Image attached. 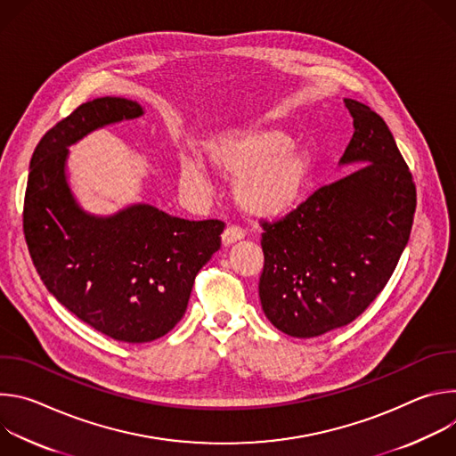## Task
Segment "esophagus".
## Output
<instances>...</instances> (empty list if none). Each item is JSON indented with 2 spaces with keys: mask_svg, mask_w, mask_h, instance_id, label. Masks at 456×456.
<instances>
[{
  "mask_svg": "<svg viewBox=\"0 0 456 456\" xmlns=\"http://www.w3.org/2000/svg\"><path fill=\"white\" fill-rule=\"evenodd\" d=\"M243 236H245V234H243L241 229L231 225V227H227V229L224 231V234H222V243H224L225 247H229V245H232V243L243 240Z\"/></svg>",
  "mask_w": 456,
  "mask_h": 456,
  "instance_id": "34e87169",
  "label": "esophagus"
}]
</instances>
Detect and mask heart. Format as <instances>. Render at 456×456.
Wrapping results in <instances>:
<instances>
[{"label": "heart", "instance_id": "b5f03b06", "mask_svg": "<svg viewBox=\"0 0 456 456\" xmlns=\"http://www.w3.org/2000/svg\"><path fill=\"white\" fill-rule=\"evenodd\" d=\"M209 164L224 175H238L232 194L236 204L257 218L292 211L305 197L314 175L312 153L292 142L276 126L245 124L222 129L206 142ZM180 183L206 192L209 176L200 159L187 155L178 166Z\"/></svg>", "mask_w": 456, "mask_h": 456}]
</instances>
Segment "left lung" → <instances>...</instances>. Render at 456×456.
I'll use <instances>...</instances> for the list:
<instances>
[{
  "label": "left lung",
  "instance_id": "obj_1",
  "mask_svg": "<svg viewBox=\"0 0 456 456\" xmlns=\"http://www.w3.org/2000/svg\"><path fill=\"white\" fill-rule=\"evenodd\" d=\"M354 135L339 166H361L317 189L276 224L264 222L259 301L278 330L308 339L352 322L392 278L410 240L417 192L386 122L345 99Z\"/></svg>",
  "mask_w": 456,
  "mask_h": 456
}]
</instances>
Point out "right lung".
<instances>
[{
    "mask_svg": "<svg viewBox=\"0 0 456 456\" xmlns=\"http://www.w3.org/2000/svg\"><path fill=\"white\" fill-rule=\"evenodd\" d=\"M144 108L122 97L81 104L39 141L28 169L23 227L48 292L97 332L150 343L182 319L199 271L220 248L224 222L183 220L139 202L88 213L69 182L70 146Z\"/></svg>",
    "mask_w": 456,
    "mask_h": 456,
    "instance_id": "1",
    "label": "right lung"
}]
</instances>
